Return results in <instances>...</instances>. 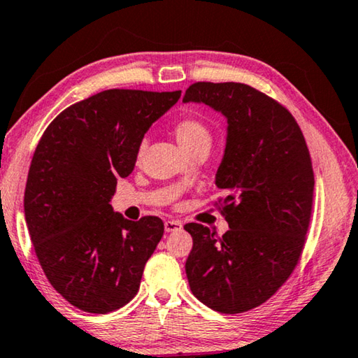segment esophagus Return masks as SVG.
<instances>
[{
	"instance_id": "obj_1",
	"label": "esophagus",
	"mask_w": 358,
	"mask_h": 358,
	"mask_svg": "<svg viewBox=\"0 0 358 358\" xmlns=\"http://www.w3.org/2000/svg\"><path fill=\"white\" fill-rule=\"evenodd\" d=\"M164 229L166 232H178V230L183 229V222L178 220H167L164 222Z\"/></svg>"
}]
</instances>
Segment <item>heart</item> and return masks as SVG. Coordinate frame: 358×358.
<instances>
[{
  "label": "heart",
  "instance_id": "1",
  "mask_svg": "<svg viewBox=\"0 0 358 358\" xmlns=\"http://www.w3.org/2000/svg\"><path fill=\"white\" fill-rule=\"evenodd\" d=\"M175 136L187 155L201 147H211V132L207 124L199 118L185 117L175 123ZM147 147V142L142 141L138 145L137 156L141 157Z\"/></svg>",
  "mask_w": 358,
  "mask_h": 358
}]
</instances>
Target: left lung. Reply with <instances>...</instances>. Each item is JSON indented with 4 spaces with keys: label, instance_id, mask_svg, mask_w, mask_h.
Masks as SVG:
<instances>
[{
    "label": "left lung",
    "instance_id": "1",
    "mask_svg": "<svg viewBox=\"0 0 358 358\" xmlns=\"http://www.w3.org/2000/svg\"><path fill=\"white\" fill-rule=\"evenodd\" d=\"M183 102L227 118L216 186L229 230L222 237L186 224L191 292L211 310L238 314L276 294L299 264L313 213L314 172L299 123L286 107L245 83L197 82ZM217 205V203H215Z\"/></svg>",
    "mask_w": 358,
    "mask_h": 358
}]
</instances>
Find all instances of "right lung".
<instances>
[{
  "instance_id": "obj_1",
  "label": "right lung",
  "mask_w": 358,
  "mask_h": 358,
  "mask_svg": "<svg viewBox=\"0 0 358 358\" xmlns=\"http://www.w3.org/2000/svg\"><path fill=\"white\" fill-rule=\"evenodd\" d=\"M181 92L106 90L76 102L47 126L25 187V220L53 289L87 313L129 303L164 234L157 216L115 213L117 180L134 171L145 132Z\"/></svg>"
}]
</instances>
